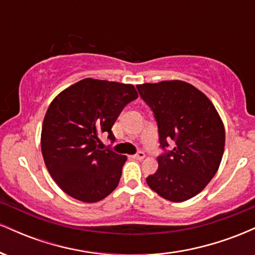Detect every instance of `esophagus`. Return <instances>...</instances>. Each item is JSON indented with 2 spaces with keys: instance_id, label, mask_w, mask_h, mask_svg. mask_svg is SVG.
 Wrapping results in <instances>:
<instances>
[{
  "instance_id": "obj_1",
  "label": "esophagus",
  "mask_w": 255,
  "mask_h": 255,
  "mask_svg": "<svg viewBox=\"0 0 255 255\" xmlns=\"http://www.w3.org/2000/svg\"><path fill=\"white\" fill-rule=\"evenodd\" d=\"M133 158H134V159L141 160V159H144V158H145V153H144V152H141V151H140V152H137L136 154H134Z\"/></svg>"
}]
</instances>
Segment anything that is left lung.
Segmentation results:
<instances>
[{"instance_id": "1", "label": "left lung", "mask_w": 255, "mask_h": 255, "mask_svg": "<svg viewBox=\"0 0 255 255\" xmlns=\"http://www.w3.org/2000/svg\"><path fill=\"white\" fill-rule=\"evenodd\" d=\"M156 118L162 148L158 169L146 178L166 200L181 203L199 194L217 172L224 152L225 130L215 105L201 91L181 80L137 85Z\"/></svg>"}]
</instances>
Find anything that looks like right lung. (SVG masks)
Returning a JSON list of instances; mask_svg holds the SVG:
<instances>
[{
	"mask_svg": "<svg viewBox=\"0 0 255 255\" xmlns=\"http://www.w3.org/2000/svg\"><path fill=\"white\" fill-rule=\"evenodd\" d=\"M137 98L130 84L86 78L58 93L43 121L40 147L46 168L64 193L97 203L118 187L124 154L99 150V136L115 139L111 127Z\"/></svg>",
	"mask_w": 255,
	"mask_h": 255,
	"instance_id": "right-lung-1",
	"label": "right lung"
}]
</instances>
